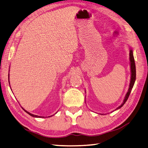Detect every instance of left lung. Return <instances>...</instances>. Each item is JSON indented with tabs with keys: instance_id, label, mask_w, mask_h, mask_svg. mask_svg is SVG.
Segmentation results:
<instances>
[{
	"instance_id": "obj_1",
	"label": "left lung",
	"mask_w": 148,
	"mask_h": 148,
	"mask_svg": "<svg viewBox=\"0 0 148 148\" xmlns=\"http://www.w3.org/2000/svg\"><path fill=\"white\" fill-rule=\"evenodd\" d=\"M130 63H131V82H130V88H129L128 91L126 94V96H125V98L124 99L123 103H122L121 106L117 108L116 109H118L121 108V107H123V106L125 104V103L127 101L129 96H130V94L131 92V90L133 88V86L134 84V82L136 81V66H135V62H134V58L133 56V54H132V51L130 50Z\"/></svg>"
}]
</instances>
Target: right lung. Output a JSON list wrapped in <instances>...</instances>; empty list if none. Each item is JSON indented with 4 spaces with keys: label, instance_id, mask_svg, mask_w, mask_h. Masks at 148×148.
I'll return each mask as SVG.
<instances>
[{
    "label": "right lung",
    "instance_id": "obj_1",
    "mask_svg": "<svg viewBox=\"0 0 148 148\" xmlns=\"http://www.w3.org/2000/svg\"><path fill=\"white\" fill-rule=\"evenodd\" d=\"M23 109V108H22ZM24 110V111H25L26 112H27V114H29L30 115V116H32V117H42V116H36V115H34V114H31V113H30V112H27V111H25L24 109H23Z\"/></svg>",
    "mask_w": 148,
    "mask_h": 148
}]
</instances>
